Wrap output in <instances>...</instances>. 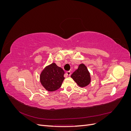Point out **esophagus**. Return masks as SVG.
<instances>
[{"mask_svg":"<svg viewBox=\"0 0 131 131\" xmlns=\"http://www.w3.org/2000/svg\"><path fill=\"white\" fill-rule=\"evenodd\" d=\"M71 75V72H70V71H68V72H67L65 74V75L66 77H67V76H70V75Z\"/></svg>","mask_w":131,"mask_h":131,"instance_id":"1","label":"esophagus"}]
</instances>
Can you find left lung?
Listing matches in <instances>:
<instances>
[{
  "mask_svg": "<svg viewBox=\"0 0 131 131\" xmlns=\"http://www.w3.org/2000/svg\"><path fill=\"white\" fill-rule=\"evenodd\" d=\"M71 77L81 88L88 86L91 82L90 74L84 64L79 66L78 69L72 74Z\"/></svg>",
  "mask_w": 131,
  "mask_h": 131,
  "instance_id": "left-lung-1",
  "label": "left lung"
}]
</instances>
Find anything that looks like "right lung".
<instances>
[{
	"instance_id": "obj_1",
	"label": "right lung",
	"mask_w": 131,
	"mask_h": 131,
	"mask_svg": "<svg viewBox=\"0 0 131 131\" xmlns=\"http://www.w3.org/2000/svg\"><path fill=\"white\" fill-rule=\"evenodd\" d=\"M64 71L54 63L47 66L40 74V82L46 90L54 91L61 88L64 80Z\"/></svg>"
}]
</instances>
